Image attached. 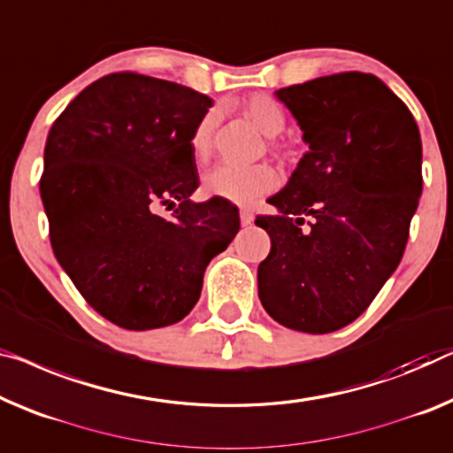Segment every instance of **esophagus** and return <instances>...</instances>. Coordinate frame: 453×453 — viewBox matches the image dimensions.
<instances>
[{"mask_svg": "<svg viewBox=\"0 0 453 453\" xmlns=\"http://www.w3.org/2000/svg\"><path fill=\"white\" fill-rule=\"evenodd\" d=\"M240 221L242 226H250L254 221V213L250 209H240Z\"/></svg>", "mask_w": 453, "mask_h": 453, "instance_id": "34e87169", "label": "esophagus"}]
</instances>
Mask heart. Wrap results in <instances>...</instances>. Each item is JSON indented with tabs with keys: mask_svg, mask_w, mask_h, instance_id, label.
<instances>
[{
	"mask_svg": "<svg viewBox=\"0 0 453 453\" xmlns=\"http://www.w3.org/2000/svg\"><path fill=\"white\" fill-rule=\"evenodd\" d=\"M244 116L265 134L266 138L280 136L287 126V116L279 101L265 93H256L248 97L242 105ZM218 126L215 111H207L195 124L188 148H191L193 158L205 162L213 148V132ZM279 183V174L270 165H254V166H215L203 177V193L211 199H221L235 205H250L262 195L273 191Z\"/></svg>",
	"mask_w": 453,
	"mask_h": 453,
	"instance_id": "heart-1",
	"label": "heart"
}]
</instances>
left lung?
I'll return each instance as SVG.
<instances>
[{
    "label": "left lung",
    "instance_id": "left-lung-1",
    "mask_svg": "<svg viewBox=\"0 0 453 453\" xmlns=\"http://www.w3.org/2000/svg\"><path fill=\"white\" fill-rule=\"evenodd\" d=\"M309 150L279 193L258 266V296L280 326L346 327L403 258L419 205L421 136L409 107L368 73H340L274 93Z\"/></svg>",
    "mask_w": 453,
    "mask_h": 453
}]
</instances>
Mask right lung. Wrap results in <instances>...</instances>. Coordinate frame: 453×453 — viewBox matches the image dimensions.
Returning <instances> with one entry per match:
<instances>
[{
  "instance_id": "add662e5",
  "label": "right lung",
  "mask_w": 453,
  "mask_h": 453,
  "mask_svg": "<svg viewBox=\"0 0 453 453\" xmlns=\"http://www.w3.org/2000/svg\"><path fill=\"white\" fill-rule=\"evenodd\" d=\"M213 99L136 73L91 83L54 121L40 179L58 265L99 315L134 332L173 326L199 301L238 207L195 203L188 138ZM173 207L171 219L156 213Z\"/></svg>"
}]
</instances>
